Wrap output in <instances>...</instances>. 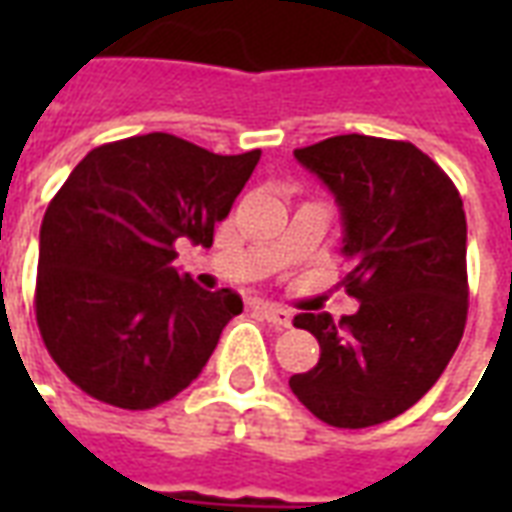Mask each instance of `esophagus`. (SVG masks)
<instances>
[{"label": "esophagus", "mask_w": 512, "mask_h": 512, "mask_svg": "<svg viewBox=\"0 0 512 512\" xmlns=\"http://www.w3.org/2000/svg\"><path fill=\"white\" fill-rule=\"evenodd\" d=\"M257 310H260V315H263L271 326H279V329H288L290 321H293V315H290L288 310L277 307V304H260Z\"/></svg>", "instance_id": "34e87169"}]
</instances>
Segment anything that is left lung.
<instances>
[{
  "instance_id": "1",
  "label": "left lung",
  "mask_w": 512,
  "mask_h": 512,
  "mask_svg": "<svg viewBox=\"0 0 512 512\" xmlns=\"http://www.w3.org/2000/svg\"><path fill=\"white\" fill-rule=\"evenodd\" d=\"M293 156L332 191L343 219V285L359 301L334 323L301 312L321 345L318 365L290 389L334 428L395 419L439 381L461 343L466 213L455 183L411 142L343 134Z\"/></svg>"
}]
</instances>
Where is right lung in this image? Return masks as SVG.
Returning a JSON list of instances; mask_svg holds the SVG:
<instances>
[{"mask_svg":"<svg viewBox=\"0 0 512 512\" xmlns=\"http://www.w3.org/2000/svg\"><path fill=\"white\" fill-rule=\"evenodd\" d=\"M260 150L219 156L172 134L90 150L40 224L35 315L51 359L101 403L142 411L183 392L244 301L172 266L211 246Z\"/></svg>","mask_w":512,"mask_h":512,"instance_id":"1","label":"right lung"}]
</instances>
